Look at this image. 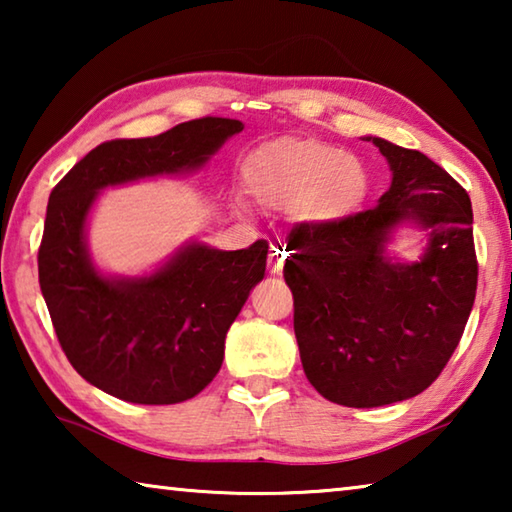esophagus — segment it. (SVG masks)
I'll use <instances>...</instances> for the list:
<instances>
[{
	"instance_id": "1",
	"label": "esophagus",
	"mask_w": 512,
	"mask_h": 512,
	"mask_svg": "<svg viewBox=\"0 0 512 512\" xmlns=\"http://www.w3.org/2000/svg\"><path fill=\"white\" fill-rule=\"evenodd\" d=\"M284 262H287V250H284V244L282 241H273L271 253H268V271L273 275L280 273Z\"/></svg>"
}]
</instances>
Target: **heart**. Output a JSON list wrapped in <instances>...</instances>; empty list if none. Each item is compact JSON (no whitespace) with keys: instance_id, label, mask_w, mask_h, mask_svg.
I'll list each match as a JSON object with an SVG mask.
<instances>
[{"instance_id":"1","label":"heart","mask_w":512,"mask_h":512,"mask_svg":"<svg viewBox=\"0 0 512 512\" xmlns=\"http://www.w3.org/2000/svg\"><path fill=\"white\" fill-rule=\"evenodd\" d=\"M241 178L266 210H293L314 225L341 223L366 203L370 176L357 155L316 137H277L244 160Z\"/></svg>"}]
</instances>
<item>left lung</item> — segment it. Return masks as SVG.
Wrapping results in <instances>:
<instances>
[{
	"label": "left lung",
	"instance_id": "8db88e82",
	"mask_svg": "<svg viewBox=\"0 0 512 512\" xmlns=\"http://www.w3.org/2000/svg\"><path fill=\"white\" fill-rule=\"evenodd\" d=\"M366 140L393 171L388 192L341 223L296 225L284 264L309 384L352 409L409 400L438 379L461 341L479 277L465 189L420 151ZM402 222L428 232L418 263L385 253Z\"/></svg>",
	"mask_w": 512,
	"mask_h": 512
}]
</instances>
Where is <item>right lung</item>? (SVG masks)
<instances>
[{"label":"right lung","mask_w":512,"mask_h":512,"mask_svg":"<svg viewBox=\"0 0 512 512\" xmlns=\"http://www.w3.org/2000/svg\"><path fill=\"white\" fill-rule=\"evenodd\" d=\"M239 119L201 117L142 140L92 149L54 187L38 277L65 357L103 393L133 404L192 400L223 363L225 334L262 282L268 244L216 250L185 244L144 277H106L92 264L85 223L101 189L201 169Z\"/></svg>","instance_id":"1"}]
</instances>
